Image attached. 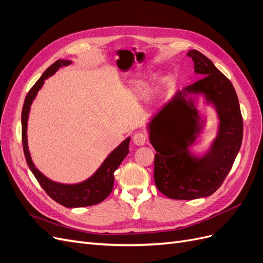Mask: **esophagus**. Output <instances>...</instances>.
Returning a JSON list of instances; mask_svg holds the SVG:
<instances>
[{
  "label": "esophagus",
  "instance_id": "34e87169",
  "mask_svg": "<svg viewBox=\"0 0 263 263\" xmlns=\"http://www.w3.org/2000/svg\"><path fill=\"white\" fill-rule=\"evenodd\" d=\"M133 141H134V144L136 145V146H144L146 142H147V137H146L145 134L136 133V134L134 135Z\"/></svg>",
  "mask_w": 263,
  "mask_h": 263
}]
</instances>
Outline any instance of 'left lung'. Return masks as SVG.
I'll list each match as a JSON object with an SVG mask.
<instances>
[{
    "label": "left lung",
    "mask_w": 263,
    "mask_h": 263,
    "mask_svg": "<svg viewBox=\"0 0 263 263\" xmlns=\"http://www.w3.org/2000/svg\"><path fill=\"white\" fill-rule=\"evenodd\" d=\"M201 78L177 91L146 124L148 138L157 154L154 179L157 189L173 200L208 197L224 182L239 153L242 117L234 86L203 53H186ZM218 118L217 135L203 153L193 147L207 131L198 97Z\"/></svg>",
    "instance_id": "1"
}]
</instances>
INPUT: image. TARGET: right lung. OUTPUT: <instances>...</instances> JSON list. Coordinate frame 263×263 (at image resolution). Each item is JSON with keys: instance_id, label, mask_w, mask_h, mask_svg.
Wrapping results in <instances>:
<instances>
[{"instance_id": "1", "label": "right lung", "mask_w": 263, "mask_h": 263, "mask_svg": "<svg viewBox=\"0 0 263 263\" xmlns=\"http://www.w3.org/2000/svg\"><path fill=\"white\" fill-rule=\"evenodd\" d=\"M72 62L71 60L59 59L55 61L47 69L43 76L39 78V80L31 87L28 94L26 95L25 102H24L23 110H22V138H23V148L24 155L26 158V162L29 166L30 171L33 172L35 178L39 182V184L46 191L53 201L61 204L62 206L68 209L76 208H85L99 204L112 192L114 184V172L118 168L119 164L125 159V157L129 153V142L130 137H127L123 140L112 153H110L104 161L101 163L91 177L85 179L84 181L78 183H60L57 181H52L47 178L43 172L39 171L35 163L31 160L30 153L28 149V140H27V125L28 117L30 112V106L36 99L38 92L43 87L45 80L49 77L53 76L61 68L70 65Z\"/></svg>"}]
</instances>
